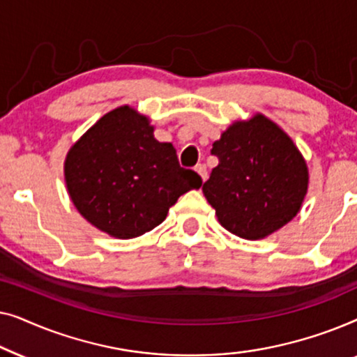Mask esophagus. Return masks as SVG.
<instances>
[{"label": "esophagus", "mask_w": 357, "mask_h": 357, "mask_svg": "<svg viewBox=\"0 0 357 357\" xmlns=\"http://www.w3.org/2000/svg\"><path fill=\"white\" fill-rule=\"evenodd\" d=\"M195 170H197V172L199 174V177H202L203 182L208 178V170H206V165H204V164H198L197 167H195Z\"/></svg>", "instance_id": "1"}]
</instances>
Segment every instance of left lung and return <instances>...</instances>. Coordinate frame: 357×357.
<instances>
[{"label":"left lung","instance_id":"left-lung-1","mask_svg":"<svg viewBox=\"0 0 357 357\" xmlns=\"http://www.w3.org/2000/svg\"><path fill=\"white\" fill-rule=\"evenodd\" d=\"M211 154L219 164L203 193L229 232L257 241L299 213L309 185L307 164L289 136L266 116L229 126Z\"/></svg>","mask_w":357,"mask_h":357}]
</instances>
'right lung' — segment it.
Returning a JSON list of instances; mask_svg holds the SVG:
<instances>
[{
    "mask_svg": "<svg viewBox=\"0 0 357 357\" xmlns=\"http://www.w3.org/2000/svg\"><path fill=\"white\" fill-rule=\"evenodd\" d=\"M146 116L119 107L102 116L70 149L65 178L77 211L116 238L153 231L180 195L202 187L180 167L170 143H159Z\"/></svg>",
    "mask_w": 357,
    "mask_h": 357,
    "instance_id": "add662e5",
    "label": "right lung"
}]
</instances>
